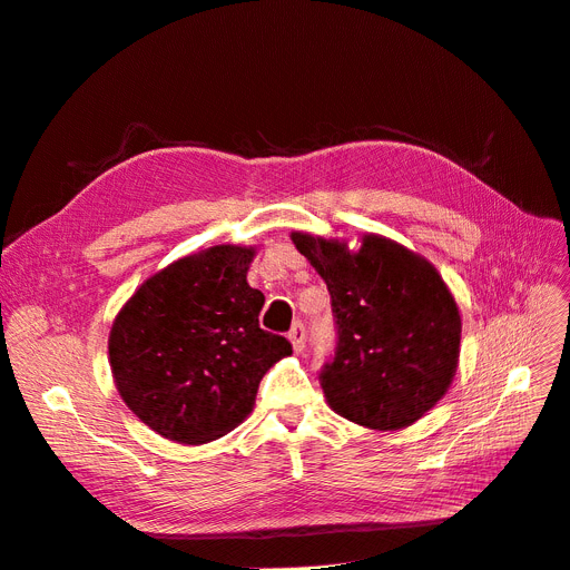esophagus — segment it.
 Segmentation results:
<instances>
[{
  "label": "esophagus",
  "instance_id": "esophagus-1",
  "mask_svg": "<svg viewBox=\"0 0 570 570\" xmlns=\"http://www.w3.org/2000/svg\"><path fill=\"white\" fill-rule=\"evenodd\" d=\"M287 337H289V342H292V347H295V352H304V347H306V331H304V323H295L289 327V333H287Z\"/></svg>",
  "mask_w": 570,
  "mask_h": 570
}]
</instances>
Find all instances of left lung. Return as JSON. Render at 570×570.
Masks as SVG:
<instances>
[{
    "label": "left lung",
    "instance_id": "8db88e82",
    "mask_svg": "<svg viewBox=\"0 0 570 570\" xmlns=\"http://www.w3.org/2000/svg\"><path fill=\"white\" fill-rule=\"evenodd\" d=\"M331 292L335 352L318 381L340 416L400 430L433 409L456 373L461 316L440 273L392 239L358 252L292 233Z\"/></svg>",
    "mask_w": 570,
    "mask_h": 570
}]
</instances>
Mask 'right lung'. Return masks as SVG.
I'll return each instance as SVG.
<instances>
[{
  "instance_id": "obj_1",
  "label": "right lung",
  "mask_w": 570,
  "mask_h": 570,
  "mask_svg": "<svg viewBox=\"0 0 570 570\" xmlns=\"http://www.w3.org/2000/svg\"><path fill=\"white\" fill-rule=\"evenodd\" d=\"M254 249L218 245L170 264L120 308L109 337L116 387L137 419L180 444L223 438L247 419L283 335L258 327Z\"/></svg>"
}]
</instances>
